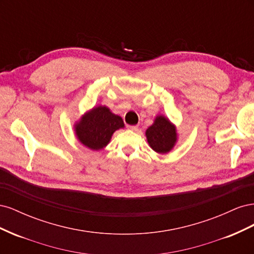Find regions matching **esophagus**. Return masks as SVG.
<instances>
[{
    "instance_id": "esophagus-1",
    "label": "esophagus",
    "mask_w": 254,
    "mask_h": 254,
    "mask_svg": "<svg viewBox=\"0 0 254 254\" xmlns=\"http://www.w3.org/2000/svg\"><path fill=\"white\" fill-rule=\"evenodd\" d=\"M129 130H132V131H137V129H139V126L137 125H133V126H128Z\"/></svg>"
}]
</instances>
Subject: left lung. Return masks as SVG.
<instances>
[{
  "label": "left lung",
  "instance_id": "obj_1",
  "mask_svg": "<svg viewBox=\"0 0 254 254\" xmlns=\"http://www.w3.org/2000/svg\"><path fill=\"white\" fill-rule=\"evenodd\" d=\"M145 135L150 148L161 155L172 151L178 142L176 125L163 114L157 115L152 124L146 129Z\"/></svg>",
  "mask_w": 254,
  "mask_h": 254
}]
</instances>
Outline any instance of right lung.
I'll list each match as a JSON object with an SVG mask.
<instances>
[{"mask_svg":"<svg viewBox=\"0 0 254 254\" xmlns=\"http://www.w3.org/2000/svg\"><path fill=\"white\" fill-rule=\"evenodd\" d=\"M74 132L79 143L91 150L104 149L117 130L124 128L120 115L107 106L97 105L84 112L74 124Z\"/></svg>","mask_w":254,"mask_h":254,"instance_id":"add662e5","label":"right lung"}]
</instances>
